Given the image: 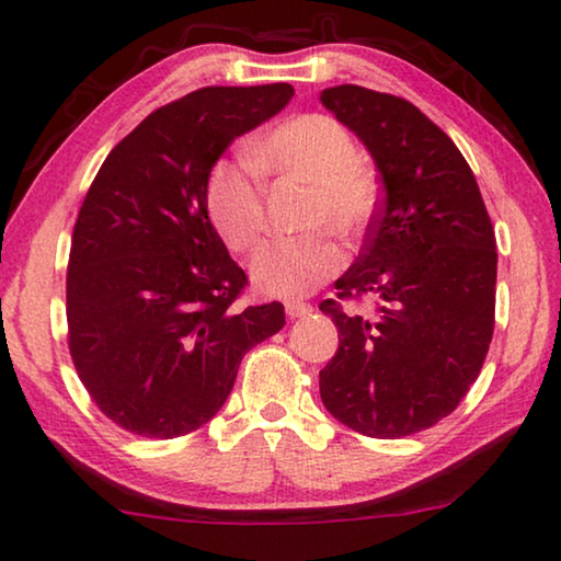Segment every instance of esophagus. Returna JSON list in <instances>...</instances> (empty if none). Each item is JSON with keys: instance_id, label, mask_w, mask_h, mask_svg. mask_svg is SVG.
Returning a JSON list of instances; mask_svg holds the SVG:
<instances>
[{"instance_id": "34e87169", "label": "esophagus", "mask_w": 561, "mask_h": 561, "mask_svg": "<svg viewBox=\"0 0 561 561\" xmlns=\"http://www.w3.org/2000/svg\"><path fill=\"white\" fill-rule=\"evenodd\" d=\"M284 309H287L289 319H301V317L311 314V304H307V301H287L284 304Z\"/></svg>"}]
</instances>
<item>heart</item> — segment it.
I'll return each mask as SVG.
<instances>
[{"instance_id": "obj_1", "label": "heart", "mask_w": 561, "mask_h": 561, "mask_svg": "<svg viewBox=\"0 0 561 561\" xmlns=\"http://www.w3.org/2000/svg\"><path fill=\"white\" fill-rule=\"evenodd\" d=\"M358 158L354 136L319 113L277 123L247 150L257 173L307 185L304 230L327 227L346 242L358 240L378 210L376 180ZM251 169L222 158L207 173V215L232 252H250L264 232L262 185ZM339 270L341 252L324 230L272 240L250 264L254 287L284 299L307 297Z\"/></svg>"}]
</instances>
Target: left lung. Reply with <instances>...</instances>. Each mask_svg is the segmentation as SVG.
<instances>
[{
	"label": "left lung",
	"mask_w": 561,
	"mask_h": 561,
	"mask_svg": "<svg viewBox=\"0 0 561 561\" xmlns=\"http://www.w3.org/2000/svg\"><path fill=\"white\" fill-rule=\"evenodd\" d=\"M321 103L368 148L381 205L364 250L319 309L339 351L319 371L327 411L368 438H405L450 415L495 329V230L468 160L411 101L354 83ZM379 297L374 318L341 298Z\"/></svg>",
	"instance_id": "obj_1"
}]
</instances>
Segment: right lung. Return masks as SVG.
<instances>
[{"mask_svg": "<svg viewBox=\"0 0 561 561\" xmlns=\"http://www.w3.org/2000/svg\"><path fill=\"white\" fill-rule=\"evenodd\" d=\"M289 83L207 87L130 130L103 160L73 225L69 351L101 413L144 438L205 425L252 346L284 327L279 301L237 307L247 274L207 217L210 168L287 106Z\"/></svg>", "mask_w": 561, "mask_h": 561, "instance_id": "right-lung-1", "label": "right lung"}]
</instances>
